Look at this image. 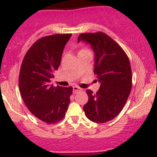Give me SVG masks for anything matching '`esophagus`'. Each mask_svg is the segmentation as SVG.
I'll return each mask as SVG.
<instances>
[{
  "label": "esophagus",
  "instance_id": "34e87169",
  "mask_svg": "<svg viewBox=\"0 0 157 157\" xmlns=\"http://www.w3.org/2000/svg\"><path fill=\"white\" fill-rule=\"evenodd\" d=\"M82 90H83V89L78 87V86H74V87H73V92H74V93H78V92L82 91Z\"/></svg>",
  "mask_w": 157,
  "mask_h": 157
}]
</instances>
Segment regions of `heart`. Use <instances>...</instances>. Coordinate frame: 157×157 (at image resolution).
<instances>
[{
  "label": "heart",
  "instance_id": "obj_1",
  "mask_svg": "<svg viewBox=\"0 0 157 157\" xmlns=\"http://www.w3.org/2000/svg\"><path fill=\"white\" fill-rule=\"evenodd\" d=\"M83 49H85V48H83ZM83 49H81V50H83Z\"/></svg>",
  "mask_w": 157,
  "mask_h": 157
}]
</instances>
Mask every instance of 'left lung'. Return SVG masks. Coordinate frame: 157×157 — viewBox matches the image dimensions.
Masks as SVG:
<instances>
[{
  "label": "left lung",
  "instance_id": "obj_1",
  "mask_svg": "<svg viewBox=\"0 0 157 157\" xmlns=\"http://www.w3.org/2000/svg\"><path fill=\"white\" fill-rule=\"evenodd\" d=\"M86 41L95 53L94 74L101 83L96 93L86 90V116L93 122H107L122 110L132 86V73L128 55L123 48L102 32L81 33L78 42Z\"/></svg>",
  "mask_w": 157,
  "mask_h": 157
}]
</instances>
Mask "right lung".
Segmentation results:
<instances>
[{
	"label": "right lung",
	"mask_w": 157,
	"mask_h": 157,
	"mask_svg": "<svg viewBox=\"0 0 157 157\" xmlns=\"http://www.w3.org/2000/svg\"><path fill=\"white\" fill-rule=\"evenodd\" d=\"M71 35L55 34L39 39L27 51L20 67L19 88L23 102L32 114L47 124L61 121L71 102L72 86H54L50 82Z\"/></svg>",
	"instance_id": "add662e5"
}]
</instances>
